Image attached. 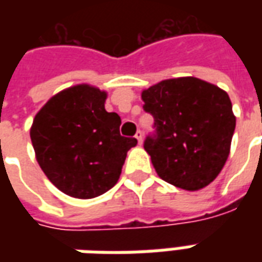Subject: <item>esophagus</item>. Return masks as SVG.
<instances>
[{
  "instance_id": "esophagus-1",
  "label": "esophagus",
  "mask_w": 262,
  "mask_h": 262,
  "mask_svg": "<svg viewBox=\"0 0 262 262\" xmlns=\"http://www.w3.org/2000/svg\"><path fill=\"white\" fill-rule=\"evenodd\" d=\"M137 139V142H139V144H142L143 142V132L142 130H137L136 132V136H135Z\"/></svg>"
}]
</instances>
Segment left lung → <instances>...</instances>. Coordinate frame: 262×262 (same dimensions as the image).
Returning <instances> with one entry per match:
<instances>
[{
  "instance_id": "1",
  "label": "left lung",
  "mask_w": 262,
  "mask_h": 262,
  "mask_svg": "<svg viewBox=\"0 0 262 262\" xmlns=\"http://www.w3.org/2000/svg\"><path fill=\"white\" fill-rule=\"evenodd\" d=\"M142 98L154 118L143 146L160 178L187 191L209 185L229 157L236 127L227 92L182 77L150 86Z\"/></svg>"
}]
</instances>
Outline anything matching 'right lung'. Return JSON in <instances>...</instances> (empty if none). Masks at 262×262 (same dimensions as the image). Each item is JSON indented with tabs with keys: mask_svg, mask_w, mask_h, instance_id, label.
Returning a JSON list of instances; mask_svg holds the SVG:
<instances>
[{
	"mask_svg": "<svg viewBox=\"0 0 262 262\" xmlns=\"http://www.w3.org/2000/svg\"><path fill=\"white\" fill-rule=\"evenodd\" d=\"M106 94L75 85L59 92L33 119L31 139L50 182L70 196L102 195L119 180L135 137L120 136V116L105 111Z\"/></svg>",
	"mask_w": 262,
	"mask_h": 262,
	"instance_id": "1",
	"label": "right lung"
}]
</instances>
